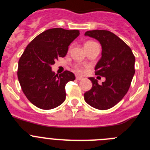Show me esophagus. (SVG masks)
I'll use <instances>...</instances> for the list:
<instances>
[{
    "mask_svg": "<svg viewBox=\"0 0 150 150\" xmlns=\"http://www.w3.org/2000/svg\"><path fill=\"white\" fill-rule=\"evenodd\" d=\"M76 79H77V80H82V79H83V77H81V76H76Z\"/></svg>",
    "mask_w": 150,
    "mask_h": 150,
    "instance_id": "1",
    "label": "esophagus"
}]
</instances>
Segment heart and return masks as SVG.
<instances>
[{"instance_id":"heart-1","label":"heart","mask_w":150,"mask_h":150,"mask_svg":"<svg viewBox=\"0 0 150 150\" xmlns=\"http://www.w3.org/2000/svg\"><path fill=\"white\" fill-rule=\"evenodd\" d=\"M95 43H96L94 42V41H88V42H86V43H85V46H88V45L95 44ZM74 71L77 73V74H82V73L83 72V68L81 66L79 65V64H75V65H74Z\"/></svg>"}]
</instances>
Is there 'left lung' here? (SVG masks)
<instances>
[{"instance_id":"left-lung-1","label":"left lung","mask_w":150,"mask_h":150,"mask_svg":"<svg viewBox=\"0 0 150 150\" xmlns=\"http://www.w3.org/2000/svg\"><path fill=\"white\" fill-rule=\"evenodd\" d=\"M85 35L95 38L101 44L102 56L95 71L106 80L99 85L95 78H88L92 87L84 94V99L94 108L108 110L128 92L135 73V57L129 46L109 30H88Z\"/></svg>"}]
</instances>
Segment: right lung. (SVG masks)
Here are the masks:
<instances>
[{
  "label": "right lung",
  "mask_w": 150,
  "mask_h": 150,
  "mask_svg": "<svg viewBox=\"0 0 150 150\" xmlns=\"http://www.w3.org/2000/svg\"><path fill=\"white\" fill-rule=\"evenodd\" d=\"M79 30L51 28L40 34L27 46L18 60V79L29 101L42 110L59 107L65 100V85L75 79L72 72L56 74L52 65L64 57Z\"/></svg>",
  "instance_id": "right-lung-1"
}]
</instances>
